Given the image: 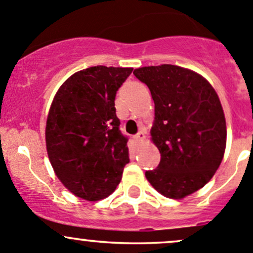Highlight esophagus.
<instances>
[{
    "label": "esophagus",
    "mask_w": 253,
    "mask_h": 253,
    "mask_svg": "<svg viewBox=\"0 0 253 253\" xmlns=\"http://www.w3.org/2000/svg\"><path fill=\"white\" fill-rule=\"evenodd\" d=\"M145 137H146L145 131H144V130H140V131L137 132L136 136H135V140H136L137 142H142L145 140Z\"/></svg>",
    "instance_id": "34e87169"
}]
</instances>
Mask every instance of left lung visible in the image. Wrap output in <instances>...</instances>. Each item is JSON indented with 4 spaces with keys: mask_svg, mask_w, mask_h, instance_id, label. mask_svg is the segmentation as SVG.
Listing matches in <instances>:
<instances>
[{
    "mask_svg": "<svg viewBox=\"0 0 253 253\" xmlns=\"http://www.w3.org/2000/svg\"><path fill=\"white\" fill-rule=\"evenodd\" d=\"M134 75L155 102L151 141L160 165L145 173L168 199L181 200L212 179L224 157L226 123L217 92L199 73L173 64L142 67Z\"/></svg>",
    "mask_w": 253,
    "mask_h": 253,
    "instance_id": "8db88e82",
    "label": "left lung"
}]
</instances>
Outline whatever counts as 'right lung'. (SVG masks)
Segmentation results:
<instances>
[{
  "mask_svg": "<svg viewBox=\"0 0 253 253\" xmlns=\"http://www.w3.org/2000/svg\"><path fill=\"white\" fill-rule=\"evenodd\" d=\"M132 68L96 66L70 75L46 121V150L54 174L77 197L98 201L121 183L129 163L114 100Z\"/></svg>",
  "mask_w": 253,
  "mask_h": 253,
  "instance_id": "obj_1",
  "label": "right lung"
}]
</instances>
